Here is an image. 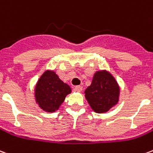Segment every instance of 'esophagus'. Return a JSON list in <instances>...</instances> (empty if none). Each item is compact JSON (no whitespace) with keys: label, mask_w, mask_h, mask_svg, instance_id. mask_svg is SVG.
I'll use <instances>...</instances> for the list:
<instances>
[{"label":"esophagus","mask_w":153,"mask_h":153,"mask_svg":"<svg viewBox=\"0 0 153 153\" xmlns=\"http://www.w3.org/2000/svg\"><path fill=\"white\" fill-rule=\"evenodd\" d=\"M82 89H83V87L80 86V85L74 87V90H75L76 92H81V91H82Z\"/></svg>","instance_id":"esophagus-1"}]
</instances>
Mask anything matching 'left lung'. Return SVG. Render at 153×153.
Instances as JSON below:
<instances>
[{"instance_id": "obj_1", "label": "left lung", "mask_w": 153, "mask_h": 153, "mask_svg": "<svg viewBox=\"0 0 153 153\" xmlns=\"http://www.w3.org/2000/svg\"><path fill=\"white\" fill-rule=\"evenodd\" d=\"M84 93L95 112L105 113L118 103L120 87L111 74L106 70H100L94 74L92 83Z\"/></svg>"}]
</instances>
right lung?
<instances>
[{"instance_id":"right-lung-1","label":"right lung","mask_w":153,"mask_h":153,"mask_svg":"<svg viewBox=\"0 0 153 153\" xmlns=\"http://www.w3.org/2000/svg\"><path fill=\"white\" fill-rule=\"evenodd\" d=\"M70 93V87L64 83L55 71L47 70L35 86L34 96L41 109L47 112H54L59 109L65 97Z\"/></svg>"}]
</instances>
